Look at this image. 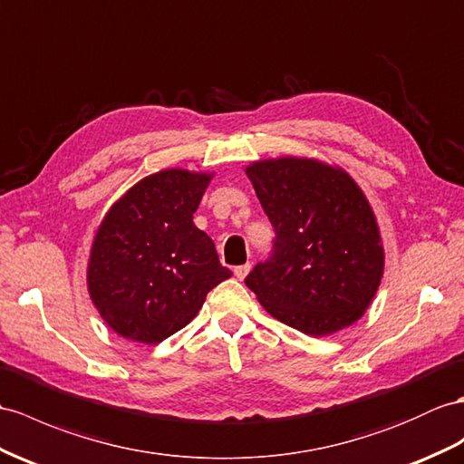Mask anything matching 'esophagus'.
Returning <instances> with one entry per match:
<instances>
[{"label":"esophagus","instance_id":"esophagus-1","mask_svg":"<svg viewBox=\"0 0 464 464\" xmlns=\"http://www.w3.org/2000/svg\"><path fill=\"white\" fill-rule=\"evenodd\" d=\"M247 271H250V264H246V266H236V267H234V276L242 281V279L247 276Z\"/></svg>","mask_w":464,"mask_h":464}]
</instances>
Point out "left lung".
Here are the masks:
<instances>
[{
	"mask_svg": "<svg viewBox=\"0 0 464 464\" xmlns=\"http://www.w3.org/2000/svg\"><path fill=\"white\" fill-rule=\"evenodd\" d=\"M276 230L274 252L246 285L262 307L311 336L362 317L383 276V246L368 198L341 167L279 157L246 167Z\"/></svg>",
	"mask_w": 464,
	"mask_h": 464,
	"instance_id": "obj_1",
	"label": "left lung"
}]
</instances>
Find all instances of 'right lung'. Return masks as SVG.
<instances>
[{
    "label": "right lung",
    "mask_w": 464,
    "mask_h": 464,
    "mask_svg": "<svg viewBox=\"0 0 464 464\" xmlns=\"http://www.w3.org/2000/svg\"><path fill=\"white\" fill-rule=\"evenodd\" d=\"M210 173L165 169L135 183L100 222L88 257V293L111 331L157 344L197 317L232 271L193 222Z\"/></svg>",
    "instance_id": "1"
}]
</instances>
